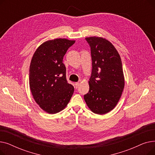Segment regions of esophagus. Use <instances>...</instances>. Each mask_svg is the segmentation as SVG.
I'll return each mask as SVG.
<instances>
[{"mask_svg": "<svg viewBox=\"0 0 155 155\" xmlns=\"http://www.w3.org/2000/svg\"><path fill=\"white\" fill-rule=\"evenodd\" d=\"M79 85H80V83H79V82H76V83L75 84V87H76V88H77L78 87Z\"/></svg>", "mask_w": 155, "mask_h": 155, "instance_id": "esophagus-1", "label": "esophagus"}]
</instances>
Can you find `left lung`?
<instances>
[{
  "label": "left lung",
  "instance_id": "1",
  "mask_svg": "<svg viewBox=\"0 0 155 155\" xmlns=\"http://www.w3.org/2000/svg\"><path fill=\"white\" fill-rule=\"evenodd\" d=\"M85 39L91 47L92 68L90 88L84 99L93 112L104 114L116 107L123 91V65L119 54L109 41L95 36Z\"/></svg>",
  "mask_w": 155,
  "mask_h": 155
}]
</instances>
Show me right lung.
<instances>
[{"label": "right lung", "mask_w": 155, "mask_h": 155, "mask_svg": "<svg viewBox=\"0 0 155 155\" xmlns=\"http://www.w3.org/2000/svg\"><path fill=\"white\" fill-rule=\"evenodd\" d=\"M75 41L55 39L40 45L32 56L29 68V86L36 102L49 114L67 106L74 92L68 83L63 56Z\"/></svg>", "instance_id": "obj_1"}]
</instances>
